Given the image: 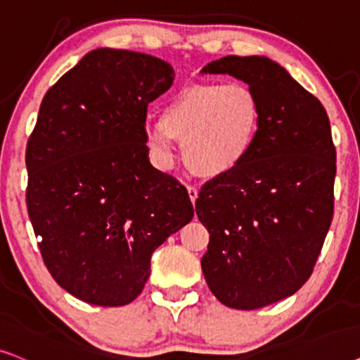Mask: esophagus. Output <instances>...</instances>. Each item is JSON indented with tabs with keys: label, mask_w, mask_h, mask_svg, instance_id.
Returning a JSON list of instances; mask_svg holds the SVG:
<instances>
[{
	"label": "esophagus",
	"mask_w": 360,
	"mask_h": 360,
	"mask_svg": "<svg viewBox=\"0 0 360 360\" xmlns=\"http://www.w3.org/2000/svg\"><path fill=\"white\" fill-rule=\"evenodd\" d=\"M188 194H189V199L191 202H195V199H198V189L194 188V186H188Z\"/></svg>",
	"instance_id": "34e87169"
}]
</instances>
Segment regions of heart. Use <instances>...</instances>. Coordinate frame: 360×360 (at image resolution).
Listing matches in <instances>:
<instances>
[{"label": "heart", "instance_id": "obj_1", "mask_svg": "<svg viewBox=\"0 0 360 360\" xmlns=\"http://www.w3.org/2000/svg\"><path fill=\"white\" fill-rule=\"evenodd\" d=\"M262 108L255 92L240 82H210L179 90L162 107L160 123L145 131L153 162L169 169L172 141H183L186 165L200 176L236 171L255 145Z\"/></svg>", "mask_w": 360, "mask_h": 360}]
</instances>
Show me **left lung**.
<instances>
[{
  "label": "left lung",
  "mask_w": 360,
  "mask_h": 360,
  "mask_svg": "<svg viewBox=\"0 0 360 360\" xmlns=\"http://www.w3.org/2000/svg\"><path fill=\"white\" fill-rule=\"evenodd\" d=\"M227 74L258 97L262 122L247 160L205 183L195 214L209 230L200 260L220 303L258 309L296 293L313 273L334 210L336 148L323 103L275 60L227 56Z\"/></svg>",
  "instance_id": "left-lung-1"
}]
</instances>
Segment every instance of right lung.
<instances>
[{
  "label": "right lung",
  "instance_id": "obj_1",
  "mask_svg": "<svg viewBox=\"0 0 360 360\" xmlns=\"http://www.w3.org/2000/svg\"><path fill=\"white\" fill-rule=\"evenodd\" d=\"M174 80L169 62L100 47L42 98L26 148V204L57 285L95 306L131 303L151 255L191 222L189 194L151 166L148 103Z\"/></svg>",
  "mask_w": 360,
  "mask_h": 360
}]
</instances>
